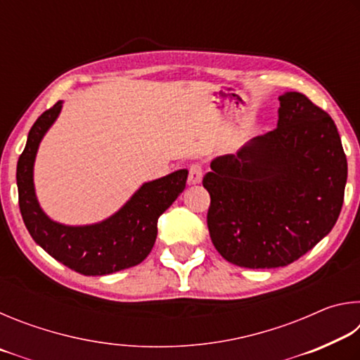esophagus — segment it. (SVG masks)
<instances>
[{
	"label": "esophagus",
	"instance_id": "esophagus-1",
	"mask_svg": "<svg viewBox=\"0 0 360 360\" xmlns=\"http://www.w3.org/2000/svg\"><path fill=\"white\" fill-rule=\"evenodd\" d=\"M203 179V167L200 163H192L191 168H188V184L197 186Z\"/></svg>",
	"mask_w": 360,
	"mask_h": 360
}]
</instances>
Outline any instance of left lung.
I'll return each instance as SVG.
<instances>
[{"label":"left lung","mask_w":360,"mask_h":360,"mask_svg":"<svg viewBox=\"0 0 360 360\" xmlns=\"http://www.w3.org/2000/svg\"><path fill=\"white\" fill-rule=\"evenodd\" d=\"M348 178L337 125L298 92L279 96L278 127L216 157L203 187L217 252L245 268L300 259L333 229Z\"/></svg>","instance_id":"8db88e82"}]
</instances>
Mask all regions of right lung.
Returning a JSON list of instances; mask_svg holds the SVG:
<instances>
[{"label":"right lung","instance_id":"right-lung-1","mask_svg":"<svg viewBox=\"0 0 360 360\" xmlns=\"http://www.w3.org/2000/svg\"><path fill=\"white\" fill-rule=\"evenodd\" d=\"M63 101L42 112L28 133L17 162L20 212L32 238L71 270L103 276L135 266L148 257L157 238V221L186 188L187 169L144 182L122 208L98 224L63 225L41 210L34 192L33 167L41 139L58 117Z\"/></svg>","mask_w":360,"mask_h":360}]
</instances>
